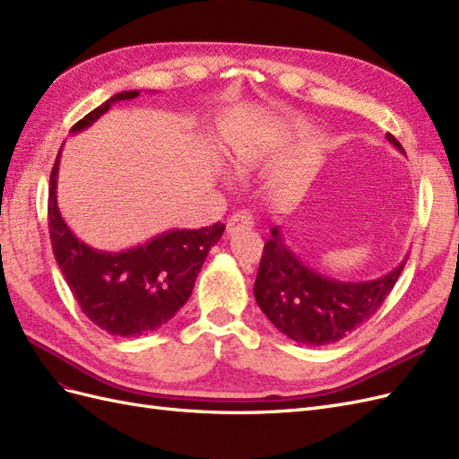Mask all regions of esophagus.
Wrapping results in <instances>:
<instances>
[{
  "label": "esophagus",
  "instance_id": "obj_1",
  "mask_svg": "<svg viewBox=\"0 0 459 459\" xmlns=\"http://www.w3.org/2000/svg\"><path fill=\"white\" fill-rule=\"evenodd\" d=\"M253 216L248 214L247 211H241V212H235L233 216H230V220H228V224H226V233L228 235H233V233H238V231H241V230H251L253 228Z\"/></svg>",
  "mask_w": 459,
  "mask_h": 459
}]
</instances>
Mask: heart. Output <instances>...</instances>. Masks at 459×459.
<instances>
[{"label": "heart", "mask_w": 459, "mask_h": 459, "mask_svg": "<svg viewBox=\"0 0 459 459\" xmlns=\"http://www.w3.org/2000/svg\"><path fill=\"white\" fill-rule=\"evenodd\" d=\"M264 149H266V145L256 140L239 142L238 145H233V159L241 166H251L264 157Z\"/></svg>", "instance_id": "1"}]
</instances>
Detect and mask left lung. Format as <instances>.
Instances as JSON below:
<instances>
[{
	"mask_svg": "<svg viewBox=\"0 0 459 459\" xmlns=\"http://www.w3.org/2000/svg\"><path fill=\"white\" fill-rule=\"evenodd\" d=\"M388 143L406 151L393 134ZM255 281V299L277 331L300 344H331L349 335L377 312L391 293L406 258L394 270L369 281H339L307 266L272 228Z\"/></svg>",
	"mask_w": 459,
	"mask_h": 459,
	"instance_id": "8db88e82",
	"label": "left lung"
}]
</instances>
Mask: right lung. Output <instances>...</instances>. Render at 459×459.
I'll list each match as a JSON object with an SVG mask.
<instances>
[{
	"label": "right lung",
	"mask_w": 459,
	"mask_h": 459,
	"mask_svg": "<svg viewBox=\"0 0 459 459\" xmlns=\"http://www.w3.org/2000/svg\"><path fill=\"white\" fill-rule=\"evenodd\" d=\"M137 95V90L113 95L76 122L71 134L90 128L115 103L135 100ZM61 151L63 145L49 179V238L55 260L78 307L108 335L142 337L157 331L170 322L191 297L204 258L220 241L226 226L218 221L201 230H169L118 253L93 248L76 238L59 211Z\"/></svg>",
	"instance_id": "1"
}]
</instances>
